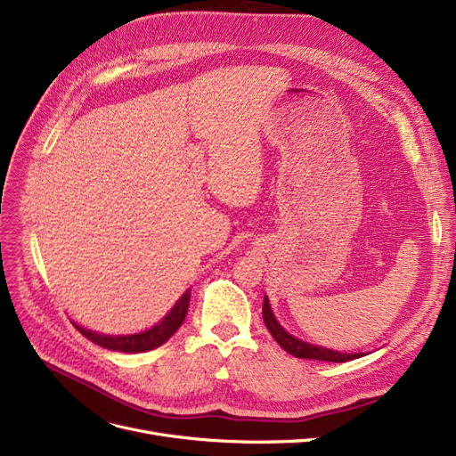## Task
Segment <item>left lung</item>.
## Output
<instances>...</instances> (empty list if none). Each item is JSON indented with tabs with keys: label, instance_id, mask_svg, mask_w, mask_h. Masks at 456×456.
<instances>
[{
	"label": "left lung",
	"instance_id": "obj_1",
	"mask_svg": "<svg viewBox=\"0 0 456 456\" xmlns=\"http://www.w3.org/2000/svg\"><path fill=\"white\" fill-rule=\"evenodd\" d=\"M263 319H265V324H266L268 331L272 333V338L277 341V345H280L283 350H287L289 354H292L294 358L343 363V362L362 358V355H363L362 352H355V354L338 352V350L324 348V346H319V345H311V343H305V341H302L298 338H294V335H290L280 322H277L275 314H273V311L270 307L268 296H265V302H263Z\"/></svg>",
	"mask_w": 456,
	"mask_h": 456
}]
</instances>
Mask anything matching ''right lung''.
<instances>
[{"instance_id": "1", "label": "right lung", "mask_w": 456, "mask_h": 456, "mask_svg": "<svg viewBox=\"0 0 456 456\" xmlns=\"http://www.w3.org/2000/svg\"><path fill=\"white\" fill-rule=\"evenodd\" d=\"M190 289L181 296L176 304L171 307V311L164 316V319L154 324L152 328L140 331V333H128V335H106V333H98L93 330H86L82 326H77L72 322L77 331L94 345L108 348V350H117V352H126V354H135V352H147L152 348L162 346L171 335L181 328V324L186 319L188 305H190Z\"/></svg>"}]
</instances>
